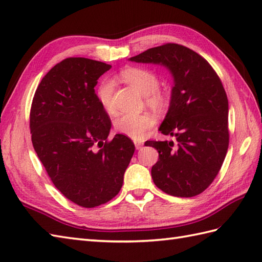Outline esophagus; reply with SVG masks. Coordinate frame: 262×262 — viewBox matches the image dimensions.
Listing matches in <instances>:
<instances>
[{"label": "esophagus", "instance_id": "obj_1", "mask_svg": "<svg viewBox=\"0 0 262 262\" xmlns=\"http://www.w3.org/2000/svg\"><path fill=\"white\" fill-rule=\"evenodd\" d=\"M134 144H135V147H136V149L142 148V146L144 145V143H143L142 141H134Z\"/></svg>", "mask_w": 262, "mask_h": 262}]
</instances>
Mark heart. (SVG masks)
<instances>
[{
  "mask_svg": "<svg viewBox=\"0 0 262 262\" xmlns=\"http://www.w3.org/2000/svg\"><path fill=\"white\" fill-rule=\"evenodd\" d=\"M119 78L146 96V101L149 106L159 111L167 107L169 96L165 90L159 88L160 78L154 70L145 67H128L119 72ZM114 90V81L111 79H103L96 91L99 103L108 114L115 113ZM154 124L155 118L149 113H127L120 115L115 120V129L121 135L137 139L141 138Z\"/></svg>",
  "mask_w": 262,
  "mask_h": 262,
  "instance_id": "1",
  "label": "heart"
}]
</instances>
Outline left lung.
<instances>
[{
  "instance_id": "left-lung-1",
  "label": "left lung",
  "mask_w": 262,
  "mask_h": 262,
  "mask_svg": "<svg viewBox=\"0 0 262 262\" xmlns=\"http://www.w3.org/2000/svg\"><path fill=\"white\" fill-rule=\"evenodd\" d=\"M129 60L163 64L173 75L171 102L159 130L176 143L145 145L159 151L151 167L155 185L173 196H195L214 181L228 151L229 103L220 78L203 57L178 43L150 48Z\"/></svg>"
}]
</instances>
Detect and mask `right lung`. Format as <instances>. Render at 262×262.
Listing matches in <instances>:
<instances>
[{"instance_id":"add662e5","label":"right lung","mask_w":262,"mask_h":262,"mask_svg":"<svg viewBox=\"0 0 262 262\" xmlns=\"http://www.w3.org/2000/svg\"><path fill=\"white\" fill-rule=\"evenodd\" d=\"M111 64L67 58L42 78L30 111L32 145L52 183L82 208L107 203L119 193L135 146L117 134L95 86Z\"/></svg>"}]
</instances>
